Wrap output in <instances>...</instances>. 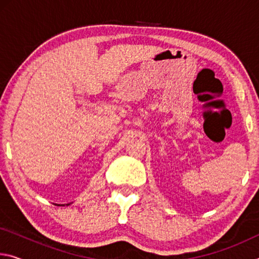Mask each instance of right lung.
Here are the masks:
<instances>
[{"label":"right lung","instance_id":"1","mask_svg":"<svg viewBox=\"0 0 259 259\" xmlns=\"http://www.w3.org/2000/svg\"><path fill=\"white\" fill-rule=\"evenodd\" d=\"M69 204H71V203H67L66 205H69ZM56 205H65V204H56Z\"/></svg>","mask_w":259,"mask_h":259}]
</instances>
